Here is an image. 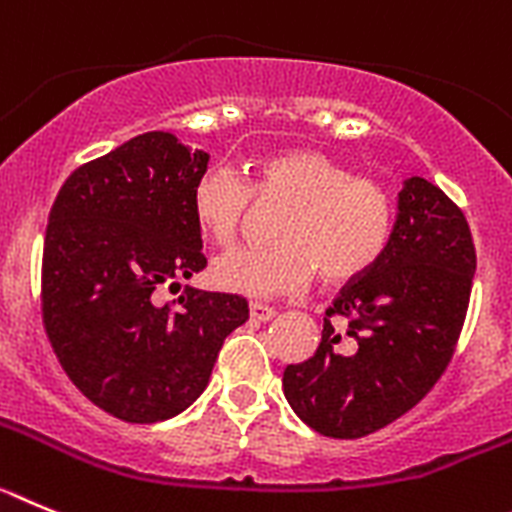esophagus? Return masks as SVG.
I'll return each instance as SVG.
<instances>
[{"mask_svg":"<svg viewBox=\"0 0 512 512\" xmlns=\"http://www.w3.org/2000/svg\"><path fill=\"white\" fill-rule=\"evenodd\" d=\"M275 308L273 306H265V303H250V316L252 321H270L275 319Z\"/></svg>","mask_w":512,"mask_h":512,"instance_id":"obj_1","label":"esophagus"}]
</instances>
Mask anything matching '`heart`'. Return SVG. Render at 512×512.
I'll list each match as a JSON object with an SVG mask.
<instances>
[{
    "instance_id": "obj_1",
    "label": "heart",
    "mask_w": 512,
    "mask_h": 512,
    "mask_svg": "<svg viewBox=\"0 0 512 512\" xmlns=\"http://www.w3.org/2000/svg\"><path fill=\"white\" fill-rule=\"evenodd\" d=\"M255 204L285 206L273 229L278 245L239 247L211 262L216 288L250 298L290 296L316 270L329 283L359 278L395 232L393 193L311 147L265 155L250 183L227 165H211L193 183L191 211L216 245L237 242Z\"/></svg>"
}]
</instances>
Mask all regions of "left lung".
I'll return each mask as SVG.
<instances>
[{"mask_svg":"<svg viewBox=\"0 0 512 512\" xmlns=\"http://www.w3.org/2000/svg\"><path fill=\"white\" fill-rule=\"evenodd\" d=\"M474 267L462 209L426 178H408L385 255L326 308L316 354L285 367L298 418L331 439H362L421 403L457 349Z\"/></svg>","mask_w":512,"mask_h":512,"instance_id":"left-lung-1","label":"left lung"}]
</instances>
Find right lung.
Here are the masks:
<instances>
[{"instance_id": "right-lung-1", "label": "right lung", "mask_w": 512, "mask_h": 512, "mask_svg": "<svg viewBox=\"0 0 512 512\" xmlns=\"http://www.w3.org/2000/svg\"><path fill=\"white\" fill-rule=\"evenodd\" d=\"M209 165L170 132H145L76 168L48 216L43 324L86 398L127 423L186 411L209 385L224 339L250 316L242 296L186 285L158 306V285L181 288L206 267L191 211Z\"/></svg>"}]
</instances>
